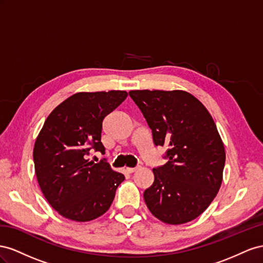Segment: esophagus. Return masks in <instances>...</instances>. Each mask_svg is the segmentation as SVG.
I'll list each match as a JSON object with an SVG mask.
<instances>
[{
  "mask_svg": "<svg viewBox=\"0 0 263 263\" xmlns=\"http://www.w3.org/2000/svg\"><path fill=\"white\" fill-rule=\"evenodd\" d=\"M138 168H139V166H137V167H126V172H127V173H133V172H136Z\"/></svg>",
  "mask_w": 263,
  "mask_h": 263,
  "instance_id": "1",
  "label": "esophagus"
}]
</instances>
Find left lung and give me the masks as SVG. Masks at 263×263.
I'll return each mask as SVG.
<instances>
[{
    "label": "left lung",
    "mask_w": 263,
    "mask_h": 263,
    "mask_svg": "<svg viewBox=\"0 0 263 263\" xmlns=\"http://www.w3.org/2000/svg\"><path fill=\"white\" fill-rule=\"evenodd\" d=\"M152 131L155 146H166L167 162L153 168L144 191L147 208L171 224L189 222L218 193L226 154L212 116L198 99L182 90L129 92Z\"/></svg>",
    "instance_id": "left-lung-1"
}]
</instances>
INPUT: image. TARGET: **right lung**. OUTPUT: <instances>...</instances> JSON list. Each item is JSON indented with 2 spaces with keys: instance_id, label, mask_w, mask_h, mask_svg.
I'll use <instances>...</instances> for the list:
<instances>
[{
  "instance_id": "obj_1",
  "label": "right lung",
  "mask_w": 263,
  "mask_h": 263,
  "mask_svg": "<svg viewBox=\"0 0 263 263\" xmlns=\"http://www.w3.org/2000/svg\"><path fill=\"white\" fill-rule=\"evenodd\" d=\"M127 97L110 90L79 92L59 104L45 121L34 146L37 181L45 198L65 218L89 221L110 208L124 181L106 159L89 161L92 151L106 153L102 122Z\"/></svg>"
}]
</instances>
